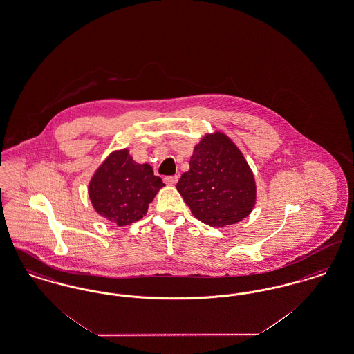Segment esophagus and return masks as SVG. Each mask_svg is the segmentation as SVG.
Returning <instances> with one entry per match:
<instances>
[{
    "instance_id": "34e87169",
    "label": "esophagus",
    "mask_w": 354,
    "mask_h": 354,
    "mask_svg": "<svg viewBox=\"0 0 354 354\" xmlns=\"http://www.w3.org/2000/svg\"><path fill=\"white\" fill-rule=\"evenodd\" d=\"M179 180V176L178 175H174V176H166L165 178V183L169 185H176V182Z\"/></svg>"
}]
</instances>
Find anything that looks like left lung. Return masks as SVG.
Masks as SVG:
<instances>
[{"instance_id":"left-lung-1","label":"left lung","mask_w":354,"mask_h":354,"mask_svg":"<svg viewBox=\"0 0 354 354\" xmlns=\"http://www.w3.org/2000/svg\"><path fill=\"white\" fill-rule=\"evenodd\" d=\"M176 189L192 215L204 224L223 228L245 219L256 204L252 169L230 136L205 134L189 159V169Z\"/></svg>"}]
</instances>
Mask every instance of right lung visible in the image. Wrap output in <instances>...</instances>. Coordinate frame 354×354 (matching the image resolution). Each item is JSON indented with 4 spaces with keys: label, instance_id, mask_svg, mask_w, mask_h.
Masks as SVG:
<instances>
[{
    "label": "right lung",
    "instance_id": "1",
    "mask_svg": "<svg viewBox=\"0 0 354 354\" xmlns=\"http://www.w3.org/2000/svg\"><path fill=\"white\" fill-rule=\"evenodd\" d=\"M165 183L153 175L149 163L139 165L129 149L111 152L88 182V198L95 212L118 227L130 225L146 216Z\"/></svg>",
    "mask_w": 354,
    "mask_h": 354
}]
</instances>
